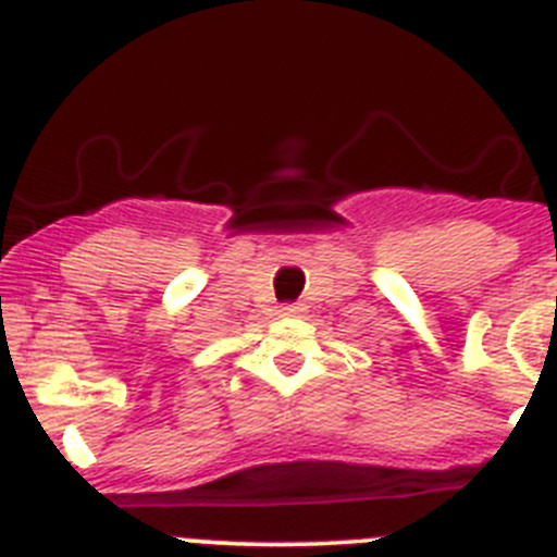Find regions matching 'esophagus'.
I'll use <instances>...</instances> for the list:
<instances>
[{"label":"esophagus","instance_id":"obj_1","mask_svg":"<svg viewBox=\"0 0 557 557\" xmlns=\"http://www.w3.org/2000/svg\"><path fill=\"white\" fill-rule=\"evenodd\" d=\"M301 310H305L301 305H283L280 307V315H299Z\"/></svg>","mask_w":557,"mask_h":557}]
</instances>
